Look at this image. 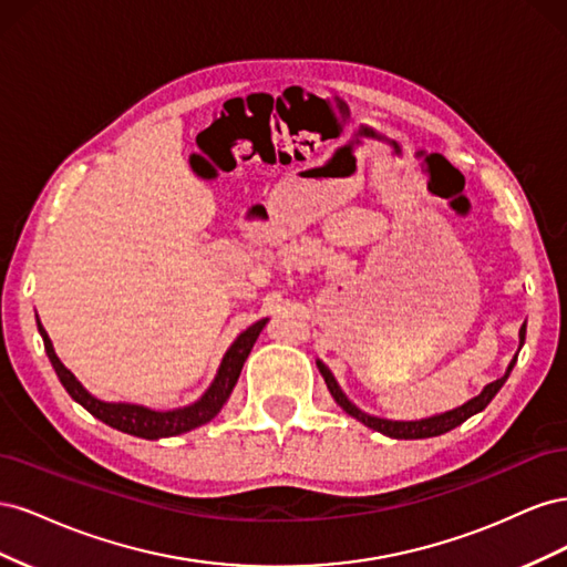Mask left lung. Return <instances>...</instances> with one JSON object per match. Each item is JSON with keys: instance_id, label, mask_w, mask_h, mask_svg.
Here are the masks:
<instances>
[{"instance_id": "obj_1", "label": "left lung", "mask_w": 567, "mask_h": 567, "mask_svg": "<svg viewBox=\"0 0 567 567\" xmlns=\"http://www.w3.org/2000/svg\"><path fill=\"white\" fill-rule=\"evenodd\" d=\"M523 342H525V323L520 326V348H523ZM516 359H518V354L511 359V364H508V369H506V373L502 375V379H496L489 385H485L483 392L477 394V398L468 400L466 404H461V406H456L452 411H444V414H437V416H431V419H421V421H390V419H379V416L364 414L362 409H357L346 398V392H342L340 385L336 383L329 367H326L323 362H319V359H317V367H319V371L323 375L326 388H329V392L333 394V400L338 402V406H342V411H346V414H350L357 421H362L367 427H371V431H379V433H383L388 437H394V440H423V437H435V435L447 433V431H452V427H456L466 419H471L473 414H477V411H483L492 402L494 394L499 392L502 385L506 383L508 373L513 371V364H516Z\"/></svg>"}]
</instances>
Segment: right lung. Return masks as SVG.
<instances>
[{
  "instance_id": "obj_1",
  "label": "right lung",
  "mask_w": 567,
  "mask_h": 567,
  "mask_svg": "<svg viewBox=\"0 0 567 567\" xmlns=\"http://www.w3.org/2000/svg\"><path fill=\"white\" fill-rule=\"evenodd\" d=\"M265 323H267V319L255 321L231 342V348L227 350V354L221 357V364L217 369L213 385L205 390V394L198 402L182 406V409H169V411H153V409L142 406V404L96 400L94 394L84 390L75 375L61 364V359L56 357L54 346H51V340L44 331V326L40 323V319H38V331L44 340L47 357H49L51 367H54L61 385L65 388V392L71 394V398L78 404H82L92 416H96L99 421H104L106 425L115 427V431H120V433L144 437V440H161V437H173V435H182V433L194 431V427L213 421L219 414V409L225 406V402L229 400V394H231V390L238 381V375H241L244 362L248 359L257 336H260V331L265 329Z\"/></svg>"
}]
</instances>
